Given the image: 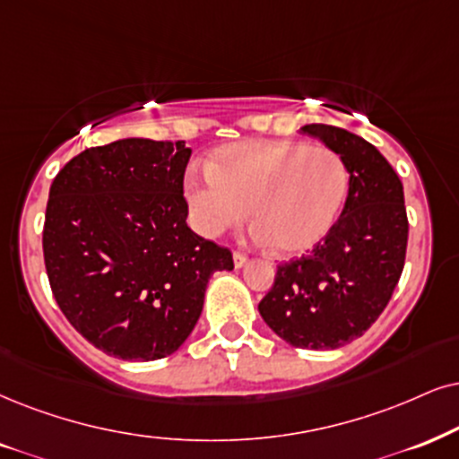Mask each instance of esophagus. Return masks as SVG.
<instances>
[{
	"label": "esophagus",
	"instance_id": "obj_1",
	"mask_svg": "<svg viewBox=\"0 0 459 459\" xmlns=\"http://www.w3.org/2000/svg\"><path fill=\"white\" fill-rule=\"evenodd\" d=\"M233 260H235L237 269H241V266L247 263V256H246V254H243V252H235V254H233Z\"/></svg>",
	"mask_w": 459,
	"mask_h": 459
}]
</instances>
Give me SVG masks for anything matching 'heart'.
Segmentation results:
<instances>
[{
	"mask_svg": "<svg viewBox=\"0 0 459 459\" xmlns=\"http://www.w3.org/2000/svg\"><path fill=\"white\" fill-rule=\"evenodd\" d=\"M205 171L184 184L196 230L218 237L239 226L249 210L254 235L280 254L320 243L350 193L345 160L326 146L300 142L230 143L212 154Z\"/></svg>",
	"mask_w": 459,
	"mask_h": 459,
	"instance_id": "1",
	"label": "heart"
}]
</instances>
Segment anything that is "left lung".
Returning <instances> with one entry per match:
<instances>
[{"label": "left lung", "instance_id": "left-lung-1", "mask_svg": "<svg viewBox=\"0 0 459 459\" xmlns=\"http://www.w3.org/2000/svg\"><path fill=\"white\" fill-rule=\"evenodd\" d=\"M345 160L350 193L341 218L316 247L277 266L258 311L300 350H336L362 336L390 303L407 256L403 182L367 139L330 125H305Z\"/></svg>", "mask_w": 459, "mask_h": 459}]
</instances>
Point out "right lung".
I'll return each mask as SVG.
<instances>
[{
  "label": "right lung",
  "instance_id": "right-lung-1",
  "mask_svg": "<svg viewBox=\"0 0 459 459\" xmlns=\"http://www.w3.org/2000/svg\"><path fill=\"white\" fill-rule=\"evenodd\" d=\"M184 142L118 139L74 156L52 179L44 264L56 305L97 350L159 359L193 333L229 247L188 229Z\"/></svg>",
  "mask_w": 459,
  "mask_h": 459
}]
</instances>
